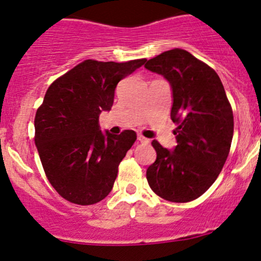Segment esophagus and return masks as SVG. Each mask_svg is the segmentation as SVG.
I'll list each match as a JSON object with an SVG mask.
<instances>
[{
	"mask_svg": "<svg viewBox=\"0 0 261 261\" xmlns=\"http://www.w3.org/2000/svg\"><path fill=\"white\" fill-rule=\"evenodd\" d=\"M137 141H140L141 143H148V142H149L148 139H146V137H143L142 135H137Z\"/></svg>",
	"mask_w": 261,
	"mask_h": 261,
	"instance_id": "34e87169",
	"label": "esophagus"
}]
</instances>
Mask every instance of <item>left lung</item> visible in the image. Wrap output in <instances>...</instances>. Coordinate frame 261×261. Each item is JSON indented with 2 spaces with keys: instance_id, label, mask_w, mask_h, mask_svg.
Wrapping results in <instances>:
<instances>
[{
  "instance_id": "obj_1",
  "label": "left lung",
  "mask_w": 261,
  "mask_h": 261,
  "mask_svg": "<svg viewBox=\"0 0 261 261\" xmlns=\"http://www.w3.org/2000/svg\"><path fill=\"white\" fill-rule=\"evenodd\" d=\"M145 67L169 82L170 118L178 125L174 148L152 142L157 158L146 173L147 181L162 199L193 201L214 184L226 163L234 126L232 108L215 70L187 50L162 53Z\"/></svg>"
}]
</instances>
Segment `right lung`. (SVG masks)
<instances>
[{
    "mask_svg": "<svg viewBox=\"0 0 261 261\" xmlns=\"http://www.w3.org/2000/svg\"><path fill=\"white\" fill-rule=\"evenodd\" d=\"M145 62L86 60L47 88L35 114V146L50 184L67 201L93 205L112 191L136 133L103 134L99 115L112 109L116 85Z\"/></svg>",
    "mask_w": 261,
    "mask_h": 261,
    "instance_id": "obj_1",
    "label": "right lung"
}]
</instances>
